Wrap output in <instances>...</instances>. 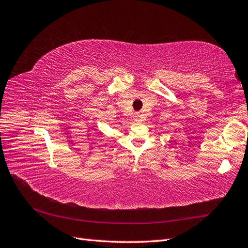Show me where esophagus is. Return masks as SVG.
<instances>
[{"instance_id":"34e87169","label":"esophagus","mask_w":248,"mask_h":248,"mask_svg":"<svg viewBox=\"0 0 248 248\" xmlns=\"http://www.w3.org/2000/svg\"><path fill=\"white\" fill-rule=\"evenodd\" d=\"M134 120L135 121H140L141 120V115L140 114H135L134 115Z\"/></svg>"}]
</instances>
